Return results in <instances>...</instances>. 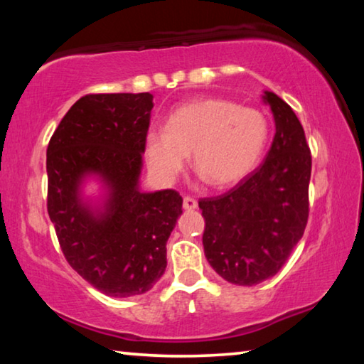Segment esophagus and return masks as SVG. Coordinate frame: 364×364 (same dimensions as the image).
<instances>
[{
    "label": "esophagus",
    "instance_id": "esophagus-1",
    "mask_svg": "<svg viewBox=\"0 0 364 364\" xmlns=\"http://www.w3.org/2000/svg\"><path fill=\"white\" fill-rule=\"evenodd\" d=\"M183 208L184 210H194V208H197V200L191 196H184L183 197Z\"/></svg>",
    "mask_w": 364,
    "mask_h": 364
}]
</instances>
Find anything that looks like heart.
Instances as JSON below:
<instances>
[{"label": "heart", "mask_w": 364, "mask_h": 364, "mask_svg": "<svg viewBox=\"0 0 364 364\" xmlns=\"http://www.w3.org/2000/svg\"><path fill=\"white\" fill-rule=\"evenodd\" d=\"M267 141L268 122L260 110L205 97L173 110L165 130L152 128L146 136V157L160 180L171 181L191 154V165L202 180L226 188L254 170Z\"/></svg>", "instance_id": "b5f03b06"}]
</instances>
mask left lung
<instances>
[{"label": "left lung", "instance_id": "left-lung-1", "mask_svg": "<svg viewBox=\"0 0 364 364\" xmlns=\"http://www.w3.org/2000/svg\"><path fill=\"white\" fill-rule=\"evenodd\" d=\"M276 122L267 159L225 194L202 197L208 263L231 284L255 286L274 276L306 228L311 152L289 104L264 95Z\"/></svg>", "mask_w": 364, "mask_h": 364}]
</instances>
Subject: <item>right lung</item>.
Instances as JSON below:
<instances>
[{
    "mask_svg": "<svg viewBox=\"0 0 364 364\" xmlns=\"http://www.w3.org/2000/svg\"><path fill=\"white\" fill-rule=\"evenodd\" d=\"M149 93L86 95L73 104L46 151L48 213L67 263L109 297L144 294L167 268V241L183 199L175 189L141 193ZM88 171L111 188L107 212L93 215L77 199Z\"/></svg>",
    "mask_w": 364,
    "mask_h": 364,
    "instance_id": "right-lung-1",
    "label": "right lung"
}]
</instances>
